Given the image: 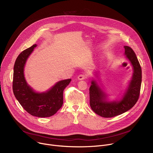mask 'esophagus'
Masks as SVG:
<instances>
[{
	"label": "esophagus",
	"mask_w": 153,
	"mask_h": 153,
	"mask_svg": "<svg viewBox=\"0 0 153 153\" xmlns=\"http://www.w3.org/2000/svg\"><path fill=\"white\" fill-rule=\"evenodd\" d=\"M86 75L85 74H80L79 76H78V77H77V79H78V80H84L85 78H86Z\"/></svg>",
	"instance_id": "obj_1"
}]
</instances>
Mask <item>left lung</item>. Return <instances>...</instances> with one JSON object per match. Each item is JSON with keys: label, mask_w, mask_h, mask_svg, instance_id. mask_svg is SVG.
Listing matches in <instances>:
<instances>
[{"label": "left lung", "mask_w": 153, "mask_h": 153, "mask_svg": "<svg viewBox=\"0 0 153 153\" xmlns=\"http://www.w3.org/2000/svg\"><path fill=\"white\" fill-rule=\"evenodd\" d=\"M126 59L130 62L133 73L121 98L109 100L108 95L101 85L93 77L90 88V104L92 110L103 117H113L122 114L133 108L138 100L142 83V69L134 51L129 47L124 46ZM99 71H95L97 77Z\"/></svg>", "instance_id": "obj_1"}]
</instances>
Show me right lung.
Instances as JSON below:
<instances>
[{"instance_id":"1","label":"right lung","mask_w":153,"mask_h":153,"mask_svg":"<svg viewBox=\"0 0 153 153\" xmlns=\"http://www.w3.org/2000/svg\"><path fill=\"white\" fill-rule=\"evenodd\" d=\"M37 45L23 51L17 57L13 72V90L16 99L29 114L38 117L52 116L63 105V92L71 79L60 80L43 92H36L25 79L24 68L27 60Z\"/></svg>"}]
</instances>
